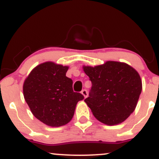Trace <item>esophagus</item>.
<instances>
[{
	"mask_svg": "<svg viewBox=\"0 0 159 159\" xmlns=\"http://www.w3.org/2000/svg\"><path fill=\"white\" fill-rule=\"evenodd\" d=\"M81 93L83 96H84V98H86L87 96H88V92H87L86 89H83V90L81 92Z\"/></svg>",
	"mask_w": 159,
	"mask_h": 159,
	"instance_id": "34e87169",
	"label": "esophagus"
}]
</instances>
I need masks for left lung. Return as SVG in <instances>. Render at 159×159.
<instances>
[{"label":"left lung","mask_w":159,"mask_h":159,"mask_svg":"<svg viewBox=\"0 0 159 159\" xmlns=\"http://www.w3.org/2000/svg\"><path fill=\"white\" fill-rule=\"evenodd\" d=\"M92 82L85 99L94 116L108 125L124 122L133 113L142 91L137 70L127 64L109 61L102 65L83 66Z\"/></svg>","instance_id":"obj_1"}]
</instances>
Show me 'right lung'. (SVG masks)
Masks as SVG:
<instances>
[{
    "label": "right lung",
    "mask_w": 159,
    "mask_h": 159,
    "mask_svg": "<svg viewBox=\"0 0 159 159\" xmlns=\"http://www.w3.org/2000/svg\"><path fill=\"white\" fill-rule=\"evenodd\" d=\"M67 66L51 61L31 70L23 85V94L31 113L52 127L67 124L74 116L78 101L84 99L73 90V80L66 76Z\"/></svg>",
    "instance_id": "obj_1"
}]
</instances>
